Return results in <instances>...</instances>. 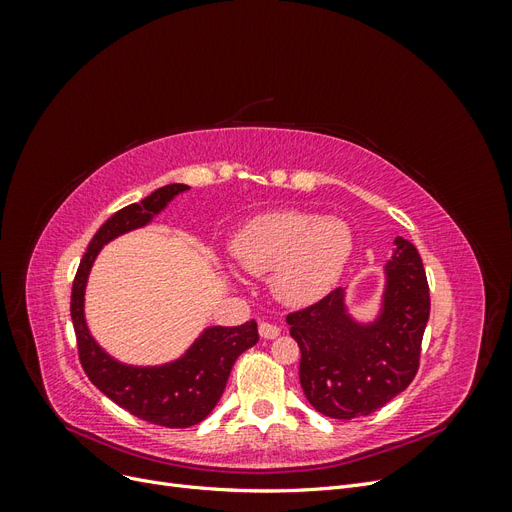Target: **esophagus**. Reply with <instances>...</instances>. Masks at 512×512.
<instances>
[{"label":"esophagus","instance_id":"esophagus-1","mask_svg":"<svg viewBox=\"0 0 512 512\" xmlns=\"http://www.w3.org/2000/svg\"><path fill=\"white\" fill-rule=\"evenodd\" d=\"M280 327H275V324H271V322H260L258 324V333H260V337H265V339H273V337H277L280 335Z\"/></svg>","mask_w":512,"mask_h":512}]
</instances>
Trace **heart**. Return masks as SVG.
Instances as JSON below:
<instances>
[{
    "label": "heart",
    "instance_id": "b5f03b06",
    "mask_svg": "<svg viewBox=\"0 0 512 512\" xmlns=\"http://www.w3.org/2000/svg\"><path fill=\"white\" fill-rule=\"evenodd\" d=\"M230 250L243 271L271 273V290L282 303L309 305L339 282L354 252V235L342 218L288 209L247 222Z\"/></svg>",
    "mask_w": 512,
    "mask_h": 512
}]
</instances>
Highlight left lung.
<instances>
[{"label":"left lung","instance_id":"obj_1","mask_svg":"<svg viewBox=\"0 0 512 512\" xmlns=\"http://www.w3.org/2000/svg\"><path fill=\"white\" fill-rule=\"evenodd\" d=\"M393 245L374 316L356 318L348 292L337 288L286 318L301 348L303 393L324 416L348 421L376 412L406 391L416 374L429 320V286L416 247L404 237H395Z\"/></svg>","mask_w":512,"mask_h":512}]
</instances>
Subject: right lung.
<instances>
[{
  "label": "right lung",
  "instance_id": "add662e5",
  "mask_svg": "<svg viewBox=\"0 0 512 512\" xmlns=\"http://www.w3.org/2000/svg\"><path fill=\"white\" fill-rule=\"evenodd\" d=\"M188 190L185 183H170L151 192L141 203L111 215L87 247L74 277L70 303L81 363L89 380L123 410L147 423L173 429L196 425L211 414L239 354L258 342L256 322L250 320L241 327H205L177 359L160 365H130L117 361L91 335L85 316V292L91 267L104 245L126 232L149 226Z\"/></svg>",
  "mask_w": 512,
  "mask_h": 512
}]
</instances>
